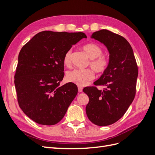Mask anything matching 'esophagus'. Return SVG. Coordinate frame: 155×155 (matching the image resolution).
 <instances>
[{"label": "esophagus", "instance_id": "34e87169", "mask_svg": "<svg viewBox=\"0 0 155 155\" xmlns=\"http://www.w3.org/2000/svg\"><path fill=\"white\" fill-rule=\"evenodd\" d=\"M78 91H79V92H81L82 91H83V88L81 87H78Z\"/></svg>", "mask_w": 155, "mask_h": 155}]
</instances>
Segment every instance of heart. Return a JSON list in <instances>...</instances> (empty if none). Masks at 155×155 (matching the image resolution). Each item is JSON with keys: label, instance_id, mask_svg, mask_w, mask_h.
Wrapping results in <instances>:
<instances>
[{"label": "heart", "instance_id": "obj_1", "mask_svg": "<svg viewBox=\"0 0 155 155\" xmlns=\"http://www.w3.org/2000/svg\"><path fill=\"white\" fill-rule=\"evenodd\" d=\"M91 60V67L97 73L104 72L109 65V59L103 54V49L101 46L94 43H89L83 47ZM72 50H68L65 53L63 63L65 66L69 67L72 62ZM94 73L91 69H74L67 73L66 79L68 82H71L79 86H85L94 78Z\"/></svg>", "mask_w": 155, "mask_h": 155}]
</instances>
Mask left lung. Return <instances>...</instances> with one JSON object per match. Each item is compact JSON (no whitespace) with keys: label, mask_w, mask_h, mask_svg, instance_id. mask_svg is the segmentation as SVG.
<instances>
[{"label":"left lung","mask_w":155,"mask_h":155,"mask_svg":"<svg viewBox=\"0 0 155 155\" xmlns=\"http://www.w3.org/2000/svg\"><path fill=\"white\" fill-rule=\"evenodd\" d=\"M91 38L104 44L109 52V65L94 84L104 90L88 87L83 92L89 97L88 118L94 124L107 126L116 122L132 104L138 75L133 50L124 37L107 30L94 32Z\"/></svg>","instance_id":"left-lung-1"}]
</instances>
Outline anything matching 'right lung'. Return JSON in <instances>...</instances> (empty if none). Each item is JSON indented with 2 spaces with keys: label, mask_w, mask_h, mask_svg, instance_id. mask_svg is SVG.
I'll return each instance as SVG.
<instances>
[{
  "label": "right lung",
  "mask_w": 155,
  "mask_h": 155,
  "mask_svg": "<svg viewBox=\"0 0 155 155\" xmlns=\"http://www.w3.org/2000/svg\"><path fill=\"white\" fill-rule=\"evenodd\" d=\"M83 38V32L43 31L23 46L15 75L18 105L35 122L53 125L63 119L78 94L73 83L59 86L65 53Z\"/></svg>",
  "instance_id": "obj_1"
}]
</instances>
